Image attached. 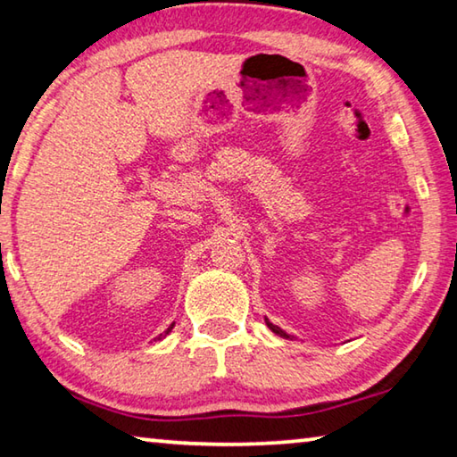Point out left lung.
Listing matches in <instances>:
<instances>
[{"label":"left lung","instance_id":"8db88e82","mask_svg":"<svg viewBox=\"0 0 457 457\" xmlns=\"http://www.w3.org/2000/svg\"><path fill=\"white\" fill-rule=\"evenodd\" d=\"M266 325H268V328H270L274 333H277V336H280V337H285V339H291V336H288V333L287 331H282L280 328H278V325H272L270 321H268L266 320Z\"/></svg>","mask_w":457,"mask_h":457}]
</instances>
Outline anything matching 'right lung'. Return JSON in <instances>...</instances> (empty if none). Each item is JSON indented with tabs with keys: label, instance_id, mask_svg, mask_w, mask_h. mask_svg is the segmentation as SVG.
<instances>
[{
	"label": "right lung",
	"instance_id": "right-lung-1",
	"mask_svg": "<svg viewBox=\"0 0 457 457\" xmlns=\"http://www.w3.org/2000/svg\"><path fill=\"white\" fill-rule=\"evenodd\" d=\"M172 328H175V323H172V325H170V328H169V329H166V331H164V333H161V336H158V337H156V339H162V337H166V336H169V333H170V331H172Z\"/></svg>",
	"mask_w": 457,
	"mask_h": 457
}]
</instances>
